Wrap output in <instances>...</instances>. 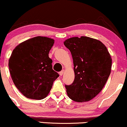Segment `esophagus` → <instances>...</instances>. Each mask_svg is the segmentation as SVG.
<instances>
[{
  "label": "esophagus",
  "mask_w": 127,
  "mask_h": 127,
  "mask_svg": "<svg viewBox=\"0 0 127 127\" xmlns=\"http://www.w3.org/2000/svg\"><path fill=\"white\" fill-rule=\"evenodd\" d=\"M64 72V70H62V71H61V72H60V73H59L60 75V76H62L63 75Z\"/></svg>",
  "instance_id": "34e87169"
}]
</instances>
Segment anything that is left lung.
Segmentation results:
<instances>
[{"instance_id": "obj_1", "label": "left lung", "mask_w": 127, "mask_h": 127, "mask_svg": "<svg viewBox=\"0 0 127 127\" xmlns=\"http://www.w3.org/2000/svg\"><path fill=\"white\" fill-rule=\"evenodd\" d=\"M72 54L75 80L65 85L70 98L76 102L89 101L98 95L111 72L112 58L106 46L97 39L81 36L64 42Z\"/></svg>"}]
</instances>
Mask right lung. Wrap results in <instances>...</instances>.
<instances>
[{"label":"right lung","mask_w":127,"mask_h":127,"mask_svg":"<svg viewBox=\"0 0 127 127\" xmlns=\"http://www.w3.org/2000/svg\"><path fill=\"white\" fill-rule=\"evenodd\" d=\"M54 43L53 39L36 36L20 43L11 54L8 63L11 78L27 98H45L59 76L48 55Z\"/></svg>","instance_id":"right-lung-1"}]
</instances>
